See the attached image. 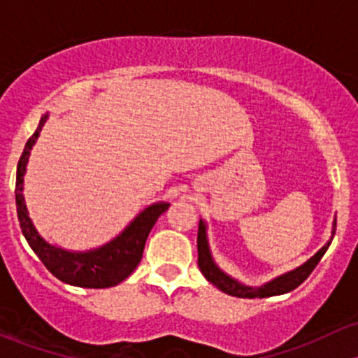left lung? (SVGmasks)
Masks as SVG:
<instances>
[{
  "label": "left lung",
  "mask_w": 358,
  "mask_h": 358,
  "mask_svg": "<svg viewBox=\"0 0 358 358\" xmlns=\"http://www.w3.org/2000/svg\"><path fill=\"white\" fill-rule=\"evenodd\" d=\"M336 232V220L333 225V236H331V241H333ZM331 241L327 244H324L312 258L306 263H303L298 268L291 270V272L284 273V275L275 277L270 282L263 284L259 287H251L244 286L239 280L232 279L230 275H227L225 272L220 270V266L216 265L215 259H213L211 251H209L208 244V234H206V223L199 222V232H197V252H199V258H197V265H199V270L202 275L213 284V286L218 287L220 291H223L225 294L237 296V298H268V296H277L284 294V292H289L299 286V284L305 282L308 279L310 273L313 272V268L317 266V263L320 262L324 255H326L327 248L331 246Z\"/></svg>",
  "instance_id": "left-lung-1"
}]
</instances>
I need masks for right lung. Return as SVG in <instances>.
Wrapping results in <instances>:
<instances>
[{
    "label": "right lung",
    "mask_w": 358,
    "mask_h": 358,
    "mask_svg": "<svg viewBox=\"0 0 358 358\" xmlns=\"http://www.w3.org/2000/svg\"><path fill=\"white\" fill-rule=\"evenodd\" d=\"M48 114H45L39 121L34 135L27 140L25 149L17 166V183H15V202L17 216H19L20 229L25 241L32 251L38 255L43 265L62 282L78 287H92V289H103V287L117 286L119 282L129 277L133 270L138 266L142 259L145 241L152 230L154 223L159 216L169 208L168 202H156L136 215V218L119 234L110 243L90 251H67L57 248L43 239L36 227L29 218L27 206L24 201V175L27 168L29 154L45 126Z\"/></svg>",
    "instance_id": "1"
}]
</instances>
